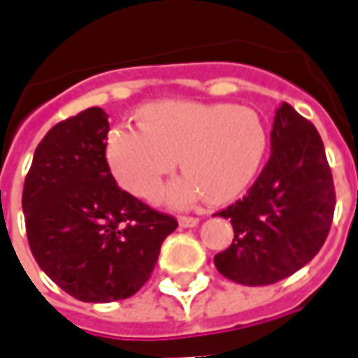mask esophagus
I'll use <instances>...</instances> for the list:
<instances>
[{
	"label": "esophagus",
	"instance_id": "esophagus-1",
	"mask_svg": "<svg viewBox=\"0 0 358 358\" xmlns=\"http://www.w3.org/2000/svg\"><path fill=\"white\" fill-rule=\"evenodd\" d=\"M178 222L182 228H194V226L199 224V218L197 217H180Z\"/></svg>",
	"mask_w": 358,
	"mask_h": 358
}]
</instances>
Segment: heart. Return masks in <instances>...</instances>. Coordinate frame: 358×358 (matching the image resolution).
<instances>
[{
	"mask_svg": "<svg viewBox=\"0 0 358 358\" xmlns=\"http://www.w3.org/2000/svg\"><path fill=\"white\" fill-rule=\"evenodd\" d=\"M141 124L109 132L110 172L130 194L151 197L180 157L186 176L164 194L172 205H189L201 194L213 203L232 199L249 186L266 151L263 118L243 105L153 103L141 110Z\"/></svg>",
	"mask_w": 358,
	"mask_h": 358,
	"instance_id": "heart-1",
	"label": "heart"
}]
</instances>
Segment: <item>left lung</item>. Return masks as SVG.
I'll list each match as a JSON object with an SVG mask.
<instances>
[{"mask_svg":"<svg viewBox=\"0 0 358 358\" xmlns=\"http://www.w3.org/2000/svg\"><path fill=\"white\" fill-rule=\"evenodd\" d=\"M270 159L248 195L217 213L234 240L215 266L243 285H268L313 261L330 232L336 192L320 134L289 103L276 110Z\"/></svg>","mask_w":358,"mask_h":358,"instance_id":"obj_1","label":"left lung"}]
</instances>
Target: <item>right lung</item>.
<instances>
[{"label": "right lung", "mask_w": 358, "mask_h": 358, "mask_svg": "<svg viewBox=\"0 0 358 358\" xmlns=\"http://www.w3.org/2000/svg\"><path fill=\"white\" fill-rule=\"evenodd\" d=\"M109 115L90 107L43 136L22 189L30 251L69 295L128 299L155 268L176 218L117 186L105 159Z\"/></svg>", "instance_id": "1"}]
</instances>
